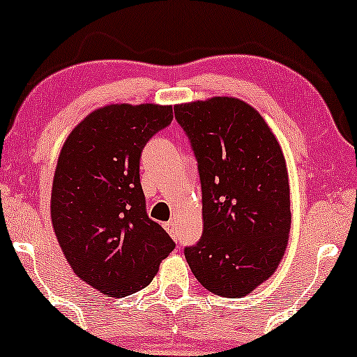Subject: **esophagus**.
Masks as SVG:
<instances>
[{
	"mask_svg": "<svg viewBox=\"0 0 357 357\" xmlns=\"http://www.w3.org/2000/svg\"><path fill=\"white\" fill-rule=\"evenodd\" d=\"M165 229L168 231V234L172 236L173 239H178V228H176V223H174V222L165 223Z\"/></svg>",
	"mask_w": 357,
	"mask_h": 357,
	"instance_id": "34e87169",
	"label": "esophagus"
}]
</instances>
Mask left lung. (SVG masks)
<instances>
[{
	"mask_svg": "<svg viewBox=\"0 0 357 357\" xmlns=\"http://www.w3.org/2000/svg\"><path fill=\"white\" fill-rule=\"evenodd\" d=\"M202 185L204 233L184 249L199 283L243 298L272 277L291 227L289 183L277 137L243 100L213 97L174 107Z\"/></svg>",
	"mask_w": 357,
	"mask_h": 357,
	"instance_id": "1",
	"label": "left lung"
}]
</instances>
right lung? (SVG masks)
<instances>
[{
  "label": "right lung",
  "instance_id": "right-lung-1",
  "mask_svg": "<svg viewBox=\"0 0 357 357\" xmlns=\"http://www.w3.org/2000/svg\"><path fill=\"white\" fill-rule=\"evenodd\" d=\"M162 105H107L68 135L52 189V223L77 277L109 298L145 288L174 249L149 218L139 163L145 144L172 124Z\"/></svg>",
  "mask_w": 357,
  "mask_h": 357
}]
</instances>
